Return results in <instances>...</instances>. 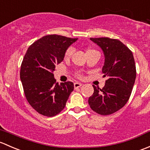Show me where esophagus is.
Returning a JSON list of instances; mask_svg holds the SVG:
<instances>
[{
	"mask_svg": "<svg viewBox=\"0 0 150 150\" xmlns=\"http://www.w3.org/2000/svg\"><path fill=\"white\" fill-rule=\"evenodd\" d=\"M74 86L75 89H77V88H79V87H80V86H82V84H81V83H79V82H75L74 84Z\"/></svg>",
	"mask_w": 150,
	"mask_h": 150,
	"instance_id": "obj_1",
	"label": "esophagus"
}]
</instances>
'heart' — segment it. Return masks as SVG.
I'll list each match as a JSON object with an SVG mask.
<instances>
[{"mask_svg": "<svg viewBox=\"0 0 150 150\" xmlns=\"http://www.w3.org/2000/svg\"><path fill=\"white\" fill-rule=\"evenodd\" d=\"M73 52H74L73 47H69V48H68L67 50H66V51L65 52V55H64L65 58H70V57L71 56ZM98 52V51H97V50H94V49L90 48V49H88V50H86V54L90 53V52ZM76 76L78 78H82V77H83V76L81 73H77L76 74Z\"/></svg>", "mask_w": 150, "mask_h": 150, "instance_id": "heart-1", "label": "heart"}]
</instances>
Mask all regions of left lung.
Wrapping results in <instances>:
<instances>
[{
  "label": "left lung",
  "instance_id": "left-lung-1",
  "mask_svg": "<svg viewBox=\"0 0 150 150\" xmlns=\"http://www.w3.org/2000/svg\"><path fill=\"white\" fill-rule=\"evenodd\" d=\"M98 45L105 55L103 67L107 76L103 89L94 87V93L88 103L92 110L102 115L114 113L129 100L135 82L137 70L132 50L117 39L90 38Z\"/></svg>",
  "mask_w": 150,
  "mask_h": 150
}]
</instances>
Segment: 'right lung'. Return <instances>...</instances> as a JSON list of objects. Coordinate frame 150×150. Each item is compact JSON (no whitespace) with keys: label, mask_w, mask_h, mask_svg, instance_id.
I'll list each match as a JSON object with an SVG mask.
<instances>
[{"label":"right lung","mask_w":150,"mask_h":150,"mask_svg":"<svg viewBox=\"0 0 150 150\" xmlns=\"http://www.w3.org/2000/svg\"><path fill=\"white\" fill-rule=\"evenodd\" d=\"M78 38L49 35L32 43L26 52L20 71L24 95L38 113L52 117L66 106L71 92V81L59 85L54 79L56 65L64 60L65 52Z\"/></svg>","instance_id":"right-lung-1"}]
</instances>
